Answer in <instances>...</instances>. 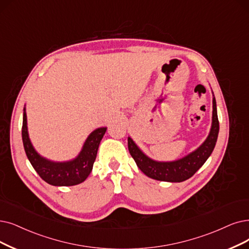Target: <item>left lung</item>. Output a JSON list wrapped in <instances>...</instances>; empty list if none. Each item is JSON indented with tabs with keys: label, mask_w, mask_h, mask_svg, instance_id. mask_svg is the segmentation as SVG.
<instances>
[{
	"label": "left lung",
	"mask_w": 249,
	"mask_h": 249,
	"mask_svg": "<svg viewBox=\"0 0 249 249\" xmlns=\"http://www.w3.org/2000/svg\"><path fill=\"white\" fill-rule=\"evenodd\" d=\"M220 124H218L216 102L213 97V122L210 134L205 141L186 156L173 161H157L147 156L131 137L127 138V146L138 167L149 178L157 181L180 183L191 178L204 164L215 146Z\"/></svg>",
	"instance_id": "left-lung-1"
}]
</instances>
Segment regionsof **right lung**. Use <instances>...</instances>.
I'll use <instances>...</instances> for the list:
<instances>
[{"mask_svg": "<svg viewBox=\"0 0 249 249\" xmlns=\"http://www.w3.org/2000/svg\"><path fill=\"white\" fill-rule=\"evenodd\" d=\"M107 127H98L88 136L81 152L67 161H53L38 154L29 139L27 116L23 108L22 142L29 162L45 182L53 186H74L83 183L91 174L93 164Z\"/></svg>", "mask_w": 249, "mask_h": 249, "instance_id": "obj_1", "label": "right lung"}]
</instances>
